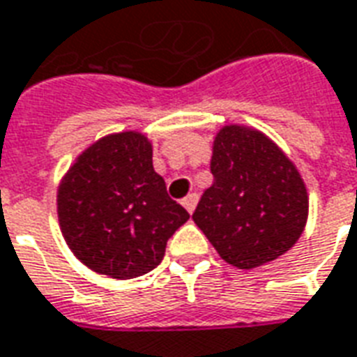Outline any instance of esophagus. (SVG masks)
<instances>
[{
	"label": "esophagus",
	"instance_id": "34e87169",
	"mask_svg": "<svg viewBox=\"0 0 357 357\" xmlns=\"http://www.w3.org/2000/svg\"><path fill=\"white\" fill-rule=\"evenodd\" d=\"M197 199H199V195H197V194H188L186 197H184V199H182V205H184V208H186L190 214L195 211Z\"/></svg>",
	"mask_w": 357,
	"mask_h": 357
}]
</instances>
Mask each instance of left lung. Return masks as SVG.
Instances as JSON below:
<instances>
[{
    "label": "left lung",
    "instance_id": "1",
    "mask_svg": "<svg viewBox=\"0 0 357 357\" xmlns=\"http://www.w3.org/2000/svg\"><path fill=\"white\" fill-rule=\"evenodd\" d=\"M214 182L192 218L220 258L254 269L282 256L301 237L309 194L290 158L265 133L224 126L211 158Z\"/></svg>",
    "mask_w": 357,
    "mask_h": 357
}]
</instances>
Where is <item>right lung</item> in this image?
I'll return each instance as SVG.
<instances>
[{
	"mask_svg": "<svg viewBox=\"0 0 357 357\" xmlns=\"http://www.w3.org/2000/svg\"><path fill=\"white\" fill-rule=\"evenodd\" d=\"M56 205L77 259L118 280L160 265L169 237L190 218L167 195L152 165V143L141 131L90 144L61 178Z\"/></svg>",
	"mask_w": 357,
	"mask_h": 357,
	"instance_id": "add662e5",
	"label": "right lung"
}]
</instances>
